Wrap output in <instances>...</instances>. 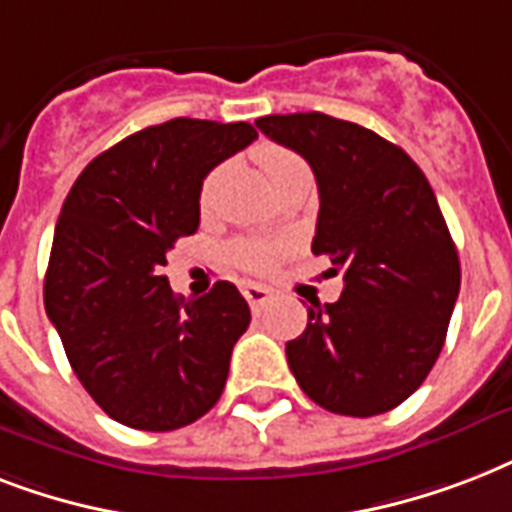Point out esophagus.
<instances>
[{
  "label": "esophagus",
  "instance_id": "34e87169",
  "mask_svg": "<svg viewBox=\"0 0 512 512\" xmlns=\"http://www.w3.org/2000/svg\"><path fill=\"white\" fill-rule=\"evenodd\" d=\"M241 295L247 297V303L252 311H260L265 305V300L271 297V292H268V287H263V284H252V281H247V284L241 287Z\"/></svg>",
  "mask_w": 512,
  "mask_h": 512
}]
</instances>
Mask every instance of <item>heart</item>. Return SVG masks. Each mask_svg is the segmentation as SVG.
I'll return each mask as SVG.
<instances>
[{
	"instance_id": "heart-1",
	"label": "heart",
	"mask_w": 512,
	"mask_h": 512,
	"mask_svg": "<svg viewBox=\"0 0 512 512\" xmlns=\"http://www.w3.org/2000/svg\"><path fill=\"white\" fill-rule=\"evenodd\" d=\"M257 162L263 167L268 183L279 185L289 177L308 175V164L289 148L273 146V143H265V146L257 148ZM212 183H215V175L207 177V183L201 188V204H207L209 191H212ZM276 255V247L271 244H263V241H236L231 247V260L244 271H263L268 268Z\"/></svg>"
}]
</instances>
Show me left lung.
<instances>
[{
  "instance_id": "obj_1",
  "label": "left lung",
  "mask_w": 512,
  "mask_h": 512,
  "mask_svg": "<svg viewBox=\"0 0 512 512\" xmlns=\"http://www.w3.org/2000/svg\"><path fill=\"white\" fill-rule=\"evenodd\" d=\"M260 132L311 164L319 183L313 255L342 273L337 303L308 308L289 369L327 412L372 417L420 388L444 348L460 257L428 177L404 148L335 116L273 114Z\"/></svg>"
}]
</instances>
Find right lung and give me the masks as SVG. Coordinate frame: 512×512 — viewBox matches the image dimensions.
<instances>
[{
	"label": "right lung",
	"instance_id": "1",
	"mask_svg": "<svg viewBox=\"0 0 512 512\" xmlns=\"http://www.w3.org/2000/svg\"><path fill=\"white\" fill-rule=\"evenodd\" d=\"M255 138L247 122L154 124L95 156L63 201L44 308L84 390L127 428H183L223 393L247 300L231 281L175 297L162 265L199 228L204 177Z\"/></svg>",
	"mask_w": 512,
	"mask_h": 512
}]
</instances>
